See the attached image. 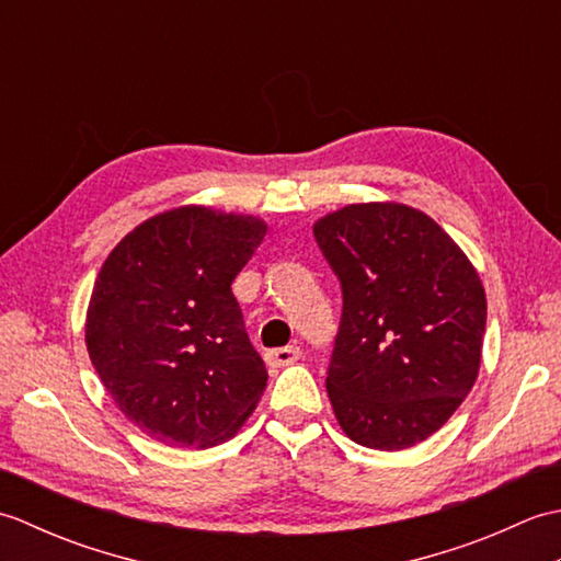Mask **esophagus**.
I'll list each match as a JSON object with an SVG mask.
<instances>
[{"label": "esophagus", "instance_id": "obj_1", "mask_svg": "<svg viewBox=\"0 0 561 561\" xmlns=\"http://www.w3.org/2000/svg\"><path fill=\"white\" fill-rule=\"evenodd\" d=\"M301 359V350L296 347V344H289V347H279V350H267L265 352V362L274 368H282V366H289L294 362Z\"/></svg>", "mask_w": 561, "mask_h": 561}]
</instances>
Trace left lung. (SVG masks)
<instances>
[{
	"label": "left lung",
	"mask_w": 561,
	"mask_h": 561,
	"mask_svg": "<svg viewBox=\"0 0 561 561\" xmlns=\"http://www.w3.org/2000/svg\"><path fill=\"white\" fill-rule=\"evenodd\" d=\"M342 287L328 396L359 446L402 450L444 426L480 371L486 299L462 250L424 211L350 205L313 226Z\"/></svg>",
	"instance_id": "obj_1"
}]
</instances>
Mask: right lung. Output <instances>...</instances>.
Returning a JSON list of instances; mask_svg holds the SVG:
<instances>
[{
  "instance_id": "right-lung-1",
  "label": "right lung",
  "mask_w": 561,
  "mask_h": 561,
  "mask_svg": "<svg viewBox=\"0 0 561 561\" xmlns=\"http://www.w3.org/2000/svg\"><path fill=\"white\" fill-rule=\"evenodd\" d=\"M265 233L255 217L190 205L139 224L103 262L91 364L127 420L165 446L224 444L267 386L231 291Z\"/></svg>"
}]
</instances>
